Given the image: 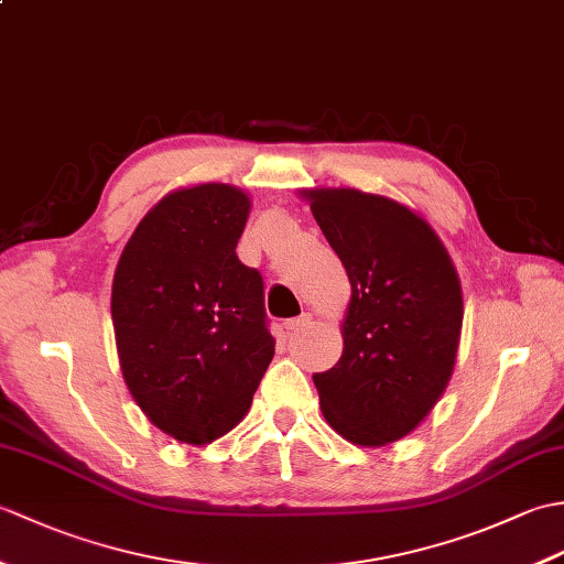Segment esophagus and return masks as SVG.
<instances>
[{"label": "esophagus", "mask_w": 564, "mask_h": 564, "mask_svg": "<svg viewBox=\"0 0 564 564\" xmlns=\"http://www.w3.org/2000/svg\"><path fill=\"white\" fill-rule=\"evenodd\" d=\"M310 319H313V315H310V313H305V315H301V317H293V319L285 322V329H289V334L301 332L303 327L310 325Z\"/></svg>", "instance_id": "obj_1"}]
</instances>
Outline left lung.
<instances>
[{
  "instance_id": "1",
  "label": "left lung",
  "mask_w": 564,
  "mask_h": 564,
  "mask_svg": "<svg viewBox=\"0 0 564 564\" xmlns=\"http://www.w3.org/2000/svg\"><path fill=\"white\" fill-rule=\"evenodd\" d=\"M351 281L337 366L315 373L322 414L356 446L410 434L446 390L463 327V293L429 223L356 188L305 191Z\"/></svg>"
}]
</instances>
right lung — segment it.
I'll list each match as a JSON object with an SVG mask.
<instances>
[{
	"instance_id": "obj_1",
	"label": "right lung",
	"mask_w": 564,
	"mask_h": 564,
	"mask_svg": "<svg viewBox=\"0 0 564 564\" xmlns=\"http://www.w3.org/2000/svg\"><path fill=\"white\" fill-rule=\"evenodd\" d=\"M249 208L227 184L178 188L140 220L113 273L126 386L154 426L191 446L242 422L273 358L261 273L235 251Z\"/></svg>"
}]
</instances>
